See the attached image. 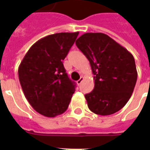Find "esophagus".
<instances>
[{
	"mask_svg": "<svg viewBox=\"0 0 150 150\" xmlns=\"http://www.w3.org/2000/svg\"><path fill=\"white\" fill-rule=\"evenodd\" d=\"M83 80H84V78L83 77H81L77 81V84L79 85H79H81V83H82V81H83Z\"/></svg>",
	"mask_w": 150,
	"mask_h": 150,
	"instance_id": "obj_1",
	"label": "esophagus"
}]
</instances>
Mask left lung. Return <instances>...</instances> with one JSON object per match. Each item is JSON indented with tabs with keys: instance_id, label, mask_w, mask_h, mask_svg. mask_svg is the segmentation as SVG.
I'll use <instances>...</instances> for the list:
<instances>
[{
	"instance_id": "8db88e82",
	"label": "left lung",
	"mask_w": 150,
	"mask_h": 150,
	"mask_svg": "<svg viewBox=\"0 0 150 150\" xmlns=\"http://www.w3.org/2000/svg\"><path fill=\"white\" fill-rule=\"evenodd\" d=\"M75 44L89 60L94 75V89L85 95L89 110L103 116L120 110L130 99L137 81L132 54L101 33L83 34Z\"/></svg>"
}]
</instances>
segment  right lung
Wrapping results in <instances>:
<instances>
[{
  "label": "right lung",
  "mask_w": 150,
  "mask_h": 150,
  "mask_svg": "<svg viewBox=\"0 0 150 150\" xmlns=\"http://www.w3.org/2000/svg\"><path fill=\"white\" fill-rule=\"evenodd\" d=\"M76 33L47 36L34 43L18 67V78L25 98L39 114L48 117L63 114L75 93L63 60L75 43Z\"/></svg>",
  "instance_id": "1"
}]
</instances>
